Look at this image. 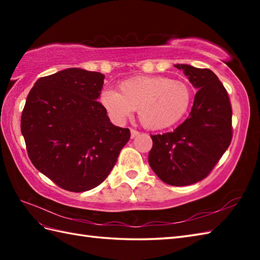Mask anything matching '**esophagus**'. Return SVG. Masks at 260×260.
<instances>
[{"instance_id": "esophagus-1", "label": "esophagus", "mask_w": 260, "mask_h": 260, "mask_svg": "<svg viewBox=\"0 0 260 260\" xmlns=\"http://www.w3.org/2000/svg\"><path fill=\"white\" fill-rule=\"evenodd\" d=\"M140 135V132L136 131V129H131V137L132 139H135L136 136Z\"/></svg>"}]
</instances>
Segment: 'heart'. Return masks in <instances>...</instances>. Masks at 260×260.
<instances>
[{
    "mask_svg": "<svg viewBox=\"0 0 260 260\" xmlns=\"http://www.w3.org/2000/svg\"><path fill=\"white\" fill-rule=\"evenodd\" d=\"M99 102L116 123H123L137 109L142 125L158 131L184 117L191 106L192 90L186 82L170 77L137 76L121 81L118 91L102 90Z\"/></svg>",
    "mask_w": 260,
    "mask_h": 260,
    "instance_id": "1",
    "label": "heart"
}]
</instances>
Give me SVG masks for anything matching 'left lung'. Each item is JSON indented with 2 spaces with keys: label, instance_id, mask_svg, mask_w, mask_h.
<instances>
[{
  "label": "left lung",
  "instance_id": "8db88e82",
  "mask_svg": "<svg viewBox=\"0 0 260 260\" xmlns=\"http://www.w3.org/2000/svg\"><path fill=\"white\" fill-rule=\"evenodd\" d=\"M198 88L191 113L169 133L151 135L148 163L167 184L185 186L206 179L233 140L228 92L210 69L176 64Z\"/></svg>",
  "mask_w": 260,
  "mask_h": 260
}]
</instances>
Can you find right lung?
Returning <instances> with one entry per match:
<instances>
[{
  "label": "right lung",
  "mask_w": 260,
  "mask_h": 260,
  "mask_svg": "<svg viewBox=\"0 0 260 260\" xmlns=\"http://www.w3.org/2000/svg\"><path fill=\"white\" fill-rule=\"evenodd\" d=\"M105 76L70 68L38 79L21 132L32 164L58 186L84 192L106 180L131 137L97 102Z\"/></svg>",
  "instance_id": "right-lung-1"
}]
</instances>
